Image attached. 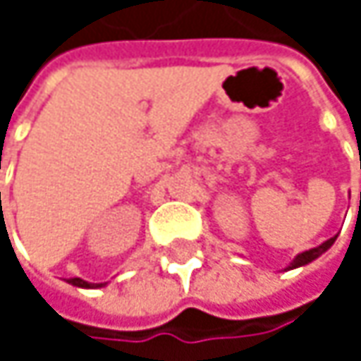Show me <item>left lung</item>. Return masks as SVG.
Segmentation results:
<instances>
[{
  "mask_svg": "<svg viewBox=\"0 0 361 361\" xmlns=\"http://www.w3.org/2000/svg\"><path fill=\"white\" fill-rule=\"evenodd\" d=\"M360 204H361V194H360ZM338 236V234H336ZM336 236H332V238H328L326 243H322L320 247H316V249H310V251L305 252H299L293 261H290V265L286 267V269H295V267H303V265H307V263H312L314 259H318L322 252H326L332 245H334V240H336Z\"/></svg>",
  "mask_w": 361,
  "mask_h": 361,
  "instance_id": "left-lung-1",
  "label": "left lung"
}]
</instances>
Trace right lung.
I'll return each mask as SVG.
<instances>
[{
	"label": "right lung",
	"mask_w": 361,
	"mask_h": 361,
	"mask_svg": "<svg viewBox=\"0 0 361 361\" xmlns=\"http://www.w3.org/2000/svg\"><path fill=\"white\" fill-rule=\"evenodd\" d=\"M68 284H73V286H79V288H102V286H106V282L92 284V282H85V280H81V278H71V280H68Z\"/></svg>",
	"instance_id": "1"
}]
</instances>
